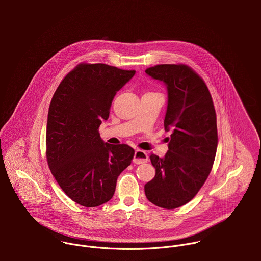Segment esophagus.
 <instances>
[{
    "label": "esophagus",
    "mask_w": 261,
    "mask_h": 261,
    "mask_svg": "<svg viewBox=\"0 0 261 261\" xmlns=\"http://www.w3.org/2000/svg\"><path fill=\"white\" fill-rule=\"evenodd\" d=\"M148 160V156L144 151L141 150H136L134 153V157H133V162L135 164H142L145 163Z\"/></svg>",
    "instance_id": "34e87169"
}]
</instances>
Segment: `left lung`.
Here are the masks:
<instances>
[{"instance_id":"left-lung-1","label":"left lung","mask_w":261,"mask_h":261,"mask_svg":"<svg viewBox=\"0 0 261 261\" xmlns=\"http://www.w3.org/2000/svg\"><path fill=\"white\" fill-rule=\"evenodd\" d=\"M145 73L166 87L164 128L171 135L163 158L150 156L156 175L144 193L155 205L172 210L188 203L212 170L218 145L215 107L206 85L188 66L157 65Z\"/></svg>"}]
</instances>
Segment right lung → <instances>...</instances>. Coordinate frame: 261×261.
Listing matches in <instances>:
<instances>
[{
    "instance_id": "1",
    "label": "right lung",
    "mask_w": 261,
    "mask_h": 261,
    "mask_svg": "<svg viewBox=\"0 0 261 261\" xmlns=\"http://www.w3.org/2000/svg\"><path fill=\"white\" fill-rule=\"evenodd\" d=\"M135 74L105 64H81L68 73L51 99L46 157L66 195L86 207L113 198L117 179L132 161L127 144L104 142L98 129L107 121L117 92Z\"/></svg>"
}]
</instances>
